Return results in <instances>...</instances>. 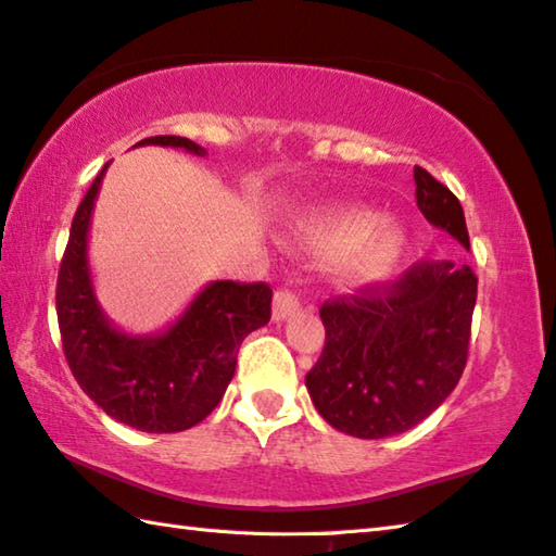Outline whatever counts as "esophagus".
Listing matches in <instances>:
<instances>
[{
    "mask_svg": "<svg viewBox=\"0 0 556 556\" xmlns=\"http://www.w3.org/2000/svg\"><path fill=\"white\" fill-rule=\"evenodd\" d=\"M299 308H301V299L296 291H291V289L275 291V301H271V318L285 320V318H289V315L299 313Z\"/></svg>",
    "mask_w": 556,
    "mask_h": 556,
    "instance_id": "34e87169",
    "label": "esophagus"
}]
</instances>
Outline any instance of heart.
<instances>
[{
	"instance_id": "1",
	"label": "heart",
	"mask_w": 556,
	"mask_h": 556,
	"mask_svg": "<svg viewBox=\"0 0 556 556\" xmlns=\"http://www.w3.org/2000/svg\"><path fill=\"white\" fill-rule=\"evenodd\" d=\"M301 243L318 253H337V275L350 285H376L390 277L407 248V236L393 219H376L366 210H328L299 226Z\"/></svg>"
}]
</instances>
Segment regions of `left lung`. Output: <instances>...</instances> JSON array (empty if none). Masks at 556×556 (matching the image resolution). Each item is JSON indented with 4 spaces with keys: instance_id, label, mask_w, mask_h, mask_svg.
I'll return each mask as SVG.
<instances>
[{
    "instance_id": "8db88e82",
    "label": "left lung",
    "mask_w": 556,
    "mask_h": 556,
    "mask_svg": "<svg viewBox=\"0 0 556 556\" xmlns=\"http://www.w3.org/2000/svg\"><path fill=\"white\" fill-rule=\"evenodd\" d=\"M415 182L419 212L470 248L458 198L421 166ZM475 301L472 267L451 260H421L397 279L325 301V346L306 376L315 409L356 439L417 427L465 371Z\"/></svg>"
}]
</instances>
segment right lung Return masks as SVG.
I'll list each match as a JSON object with an SVG mask.
<instances>
[{
  "mask_svg": "<svg viewBox=\"0 0 556 556\" xmlns=\"http://www.w3.org/2000/svg\"><path fill=\"white\" fill-rule=\"evenodd\" d=\"M139 144L182 147L204 154L194 141L159 135ZM70 228L58 291V323L72 376L108 417L147 433H176L200 424L219 405L236 371L238 346L269 323L271 289L265 281H214L182 318L159 337H129L105 320L93 296L86 236L103 173Z\"/></svg>",
  "mask_w": 556,
  "mask_h": 556,
  "instance_id": "obj_1",
  "label": "right lung"
}]
</instances>
